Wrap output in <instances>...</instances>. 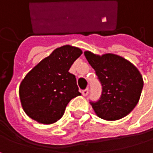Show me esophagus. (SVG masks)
<instances>
[{
  "instance_id": "obj_1",
  "label": "esophagus",
  "mask_w": 153,
  "mask_h": 153,
  "mask_svg": "<svg viewBox=\"0 0 153 153\" xmlns=\"http://www.w3.org/2000/svg\"><path fill=\"white\" fill-rule=\"evenodd\" d=\"M82 94L85 95V97H86V95L88 94V88H85V89L82 90Z\"/></svg>"
}]
</instances>
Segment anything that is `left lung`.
<instances>
[{
    "instance_id": "left-lung-1",
    "label": "left lung",
    "mask_w": 153,
    "mask_h": 153,
    "mask_svg": "<svg viewBox=\"0 0 153 153\" xmlns=\"http://www.w3.org/2000/svg\"><path fill=\"white\" fill-rule=\"evenodd\" d=\"M85 56L102 85L100 98L90 101L95 114L108 121L126 116L138 104L143 87L139 70L114 54L98 56L85 51Z\"/></svg>"
}]
</instances>
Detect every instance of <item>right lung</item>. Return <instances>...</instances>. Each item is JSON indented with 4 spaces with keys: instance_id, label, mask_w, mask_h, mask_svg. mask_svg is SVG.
<instances>
[{
    "instance_id": "obj_1",
    "label": "right lung",
    "mask_w": 153,
    "mask_h": 153,
    "mask_svg": "<svg viewBox=\"0 0 153 153\" xmlns=\"http://www.w3.org/2000/svg\"><path fill=\"white\" fill-rule=\"evenodd\" d=\"M81 54L78 48L60 47L27 74L19 93L22 108L31 119L53 123L62 117L70 100L81 94L76 76L68 71Z\"/></svg>"
}]
</instances>
